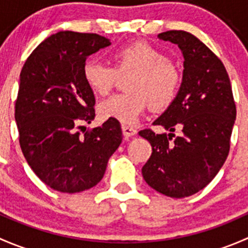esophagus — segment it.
<instances>
[{"instance_id": "esophagus-1", "label": "esophagus", "mask_w": 248, "mask_h": 248, "mask_svg": "<svg viewBox=\"0 0 248 248\" xmlns=\"http://www.w3.org/2000/svg\"><path fill=\"white\" fill-rule=\"evenodd\" d=\"M122 133L124 137H133L137 134V129L127 124H122Z\"/></svg>"}]
</instances>
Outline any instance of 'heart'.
I'll list each match as a JSON object with an SVG mask.
<instances>
[{
	"instance_id": "obj_1",
	"label": "heart",
	"mask_w": 248,
	"mask_h": 248,
	"mask_svg": "<svg viewBox=\"0 0 248 248\" xmlns=\"http://www.w3.org/2000/svg\"><path fill=\"white\" fill-rule=\"evenodd\" d=\"M111 59L114 67L94 59L86 60L82 66L85 84L99 96L109 93L117 77L131 74L126 81L128 92L114 94L99 104L101 117L133 124L149 103L152 108L162 109L174 102L181 76L163 50L146 42H137L115 49Z\"/></svg>"
}]
</instances>
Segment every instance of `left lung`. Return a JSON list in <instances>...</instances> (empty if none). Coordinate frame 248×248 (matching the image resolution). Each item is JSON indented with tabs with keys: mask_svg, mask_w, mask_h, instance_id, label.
<instances>
[{
	"mask_svg": "<svg viewBox=\"0 0 248 248\" xmlns=\"http://www.w3.org/2000/svg\"><path fill=\"white\" fill-rule=\"evenodd\" d=\"M158 38L179 46L185 69L176 98L154 122L171 133L139 132L152 146L141 172L159 193L185 198L207 186L226 162L236 107L226 67L202 42L177 30ZM176 128L182 129L180 137L173 134Z\"/></svg>",
	"mask_w": 248,
	"mask_h": 248,
	"instance_id": "1",
	"label": "left lung"
}]
</instances>
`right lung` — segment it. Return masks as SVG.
Listing matches in <instances>:
<instances>
[{"mask_svg":"<svg viewBox=\"0 0 248 248\" xmlns=\"http://www.w3.org/2000/svg\"><path fill=\"white\" fill-rule=\"evenodd\" d=\"M109 44L96 33L61 31L32 51L20 73V147L34 174L55 191L77 193L96 186L122 141L116 120L92 129L81 126L96 116L82 66L87 56Z\"/></svg>","mask_w":248,"mask_h":248,"instance_id":"right-lung-1","label":"right lung"}]
</instances>
